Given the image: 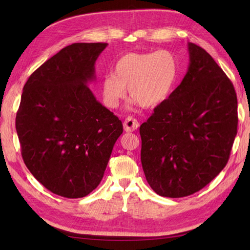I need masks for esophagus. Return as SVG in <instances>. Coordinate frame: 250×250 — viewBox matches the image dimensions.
I'll return each mask as SVG.
<instances>
[{
	"instance_id": "obj_1",
	"label": "esophagus",
	"mask_w": 250,
	"mask_h": 250,
	"mask_svg": "<svg viewBox=\"0 0 250 250\" xmlns=\"http://www.w3.org/2000/svg\"><path fill=\"white\" fill-rule=\"evenodd\" d=\"M140 126L139 121L136 119L132 118V117H128L124 122V129L125 132H133Z\"/></svg>"
}]
</instances>
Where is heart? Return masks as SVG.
Instances as JSON below:
<instances>
[{
  "mask_svg": "<svg viewBox=\"0 0 250 250\" xmlns=\"http://www.w3.org/2000/svg\"><path fill=\"white\" fill-rule=\"evenodd\" d=\"M176 77L177 61L171 51L130 52L117 61L114 74L104 77V102L116 108L128 87L135 102L143 107H152L167 98Z\"/></svg>",
  "mask_w": 250,
  "mask_h": 250,
  "instance_id": "b5f03b06",
  "label": "heart"
}]
</instances>
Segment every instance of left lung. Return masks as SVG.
Returning <instances> with one entry per match:
<instances>
[{
	"instance_id": "1",
	"label": "left lung",
	"mask_w": 250,
	"mask_h": 250,
	"mask_svg": "<svg viewBox=\"0 0 250 250\" xmlns=\"http://www.w3.org/2000/svg\"><path fill=\"white\" fill-rule=\"evenodd\" d=\"M188 50L183 82L140 126L147 183L167 198L209 184L227 166L237 133L233 83L202 47L189 43Z\"/></svg>"
}]
</instances>
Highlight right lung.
Listing matches in <instances>:
<instances>
[{"mask_svg": "<svg viewBox=\"0 0 250 250\" xmlns=\"http://www.w3.org/2000/svg\"><path fill=\"white\" fill-rule=\"evenodd\" d=\"M107 44L75 43L26 81L16 130L31 174L57 195H88L103 178L122 122L98 102L87 83Z\"/></svg>", "mask_w": 250, "mask_h": 250, "instance_id": "obj_1", "label": "right lung"}]
</instances>
